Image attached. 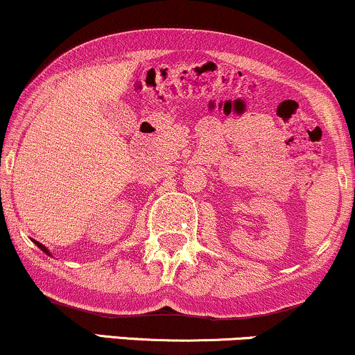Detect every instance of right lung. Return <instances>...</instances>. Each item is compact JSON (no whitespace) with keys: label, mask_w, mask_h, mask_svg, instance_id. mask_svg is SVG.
<instances>
[{"label":"right lung","mask_w":355,"mask_h":355,"mask_svg":"<svg viewBox=\"0 0 355 355\" xmlns=\"http://www.w3.org/2000/svg\"><path fill=\"white\" fill-rule=\"evenodd\" d=\"M35 244L37 245V248H40V249H41V251H43V252H46V254H48V256H51V254H49V251H48V248H44V245H43V244H41V243H37V241H35Z\"/></svg>","instance_id":"obj_1"}]
</instances>
